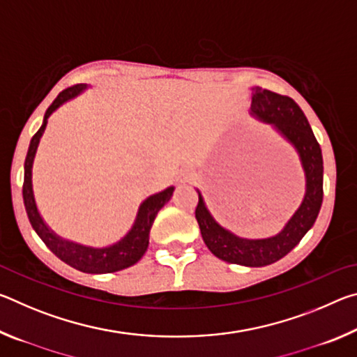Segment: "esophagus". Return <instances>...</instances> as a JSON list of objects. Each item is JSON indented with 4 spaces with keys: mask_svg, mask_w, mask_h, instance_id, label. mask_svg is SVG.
Segmentation results:
<instances>
[{
    "mask_svg": "<svg viewBox=\"0 0 357 357\" xmlns=\"http://www.w3.org/2000/svg\"><path fill=\"white\" fill-rule=\"evenodd\" d=\"M181 181H183V183H187V181H189V178H187V176H183V178H181Z\"/></svg>",
    "mask_w": 357,
    "mask_h": 357,
    "instance_id": "obj_1",
    "label": "esophagus"
}]
</instances>
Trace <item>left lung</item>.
Listing matches in <instances>:
<instances>
[{
  "label": "left lung",
  "instance_id": "left-lung-1",
  "mask_svg": "<svg viewBox=\"0 0 357 357\" xmlns=\"http://www.w3.org/2000/svg\"><path fill=\"white\" fill-rule=\"evenodd\" d=\"M250 113L263 123L273 124L298 153L305 173V195L301 206L280 233L264 239H245L228 231L214 220L200 190L195 217L204 244L223 261L259 268L279 261L301 243L315 223L323 203V155L304 112L288 96L252 88Z\"/></svg>",
  "mask_w": 357,
  "mask_h": 357
}]
</instances>
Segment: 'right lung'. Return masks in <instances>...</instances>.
<instances>
[{
	"instance_id": "add662e5",
	"label": "right lung",
	"mask_w": 357,
	"mask_h": 357,
	"mask_svg": "<svg viewBox=\"0 0 357 357\" xmlns=\"http://www.w3.org/2000/svg\"><path fill=\"white\" fill-rule=\"evenodd\" d=\"M86 88V84H74V86L64 89V91L59 93L58 98L53 100V104L47 108L40 129L36 132L31 142H29L28 154L25 159V179H23V203H25L28 219L29 223H31V227L34 228V231L39 234V238L44 241V244L55 253L61 261L72 266V268L82 271V273L108 274L129 268V266L135 264L138 259L144 255V252H146L149 244V231L154 223L155 215L165 203L170 202L174 187H167L165 190L148 197L146 200L140 204V208H138L135 222L129 229V233L126 234L123 239L118 241V243L108 247H100V249H98V247L72 243V241L58 236L53 229L47 227V223L39 214L38 206H36L33 192L31 179L36 151H38L40 137L47 128V121L50 118V114L55 112L56 108L61 107L64 102L77 98V96L83 93Z\"/></svg>"
}]
</instances>
